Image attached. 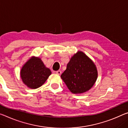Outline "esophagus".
I'll use <instances>...</instances> for the list:
<instances>
[{"instance_id":"34e87169","label":"esophagus","mask_w":128,"mask_h":128,"mask_svg":"<svg viewBox=\"0 0 128 128\" xmlns=\"http://www.w3.org/2000/svg\"><path fill=\"white\" fill-rule=\"evenodd\" d=\"M56 74H58L60 75V74H62V71H61V70H58V71L56 72Z\"/></svg>"}]
</instances>
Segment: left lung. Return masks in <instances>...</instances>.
<instances>
[{"mask_svg": "<svg viewBox=\"0 0 128 128\" xmlns=\"http://www.w3.org/2000/svg\"><path fill=\"white\" fill-rule=\"evenodd\" d=\"M97 76L96 65L84 52L78 50L70 58L61 78L72 93L80 94L92 88Z\"/></svg>", "mask_w": 128, "mask_h": 128, "instance_id": "obj_1", "label": "left lung"}]
</instances>
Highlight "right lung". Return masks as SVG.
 Segmentation results:
<instances>
[{"label": "right lung", "instance_id": "1", "mask_svg": "<svg viewBox=\"0 0 128 128\" xmlns=\"http://www.w3.org/2000/svg\"><path fill=\"white\" fill-rule=\"evenodd\" d=\"M51 74V71L46 67L41 58L32 56L20 70V77L23 83L28 88L36 89L41 86Z\"/></svg>", "mask_w": 128, "mask_h": 128}]
</instances>
